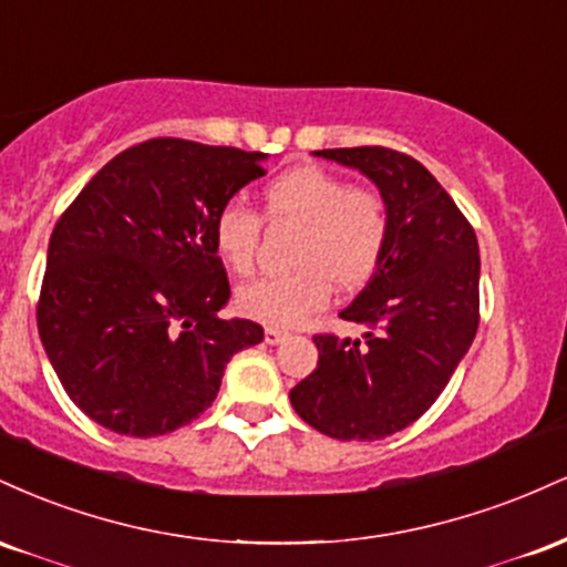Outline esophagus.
Wrapping results in <instances>:
<instances>
[{"instance_id": "esophagus-1", "label": "esophagus", "mask_w": 567, "mask_h": 567, "mask_svg": "<svg viewBox=\"0 0 567 567\" xmlns=\"http://www.w3.org/2000/svg\"><path fill=\"white\" fill-rule=\"evenodd\" d=\"M264 338H266V343H271V347H275V343H282L285 338H288V333H285V330H279V328H266L264 330Z\"/></svg>"}]
</instances>
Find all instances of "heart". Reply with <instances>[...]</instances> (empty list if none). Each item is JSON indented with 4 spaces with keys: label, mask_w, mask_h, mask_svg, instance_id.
<instances>
[{
    "label": "heart",
    "mask_w": 567,
    "mask_h": 567,
    "mask_svg": "<svg viewBox=\"0 0 567 567\" xmlns=\"http://www.w3.org/2000/svg\"><path fill=\"white\" fill-rule=\"evenodd\" d=\"M264 216L271 224L301 226L296 271L266 277L239 290L237 306L271 328H292L330 301L338 288H362L379 271L392 237L389 202L381 192L354 186L317 165L292 167L264 188ZM264 220L256 210L226 202L213 218V247L226 269L247 277L256 266Z\"/></svg>",
    "instance_id": "1"
}]
</instances>
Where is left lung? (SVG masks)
<instances>
[{"instance_id": "1", "label": "left lung", "mask_w": 567, "mask_h": 567, "mask_svg": "<svg viewBox=\"0 0 567 567\" xmlns=\"http://www.w3.org/2000/svg\"><path fill=\"white\" fill-rule=\"evenodd\" d=\"M368 175L389 202L392 237L365 290L341 311L365 341L315 336V373L290 402L336 440H383L419 421L470 351L480 324L477 234L419 159L383 146L322 148Z\"/></svg>"}]
</instances>
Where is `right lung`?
Here are the masks:
<instances>
[{
	"label": "right lung",
	"mask_w": 567,
	"mask_h": 567,
	"mask_svg": "<svg viewBox=\"0 0 567 567\" xmlns=\"http://www.w3.org/2000/svg\"><path fill=\"white\" fill-rule=\"evenodd\" d=\"M266 154L152 138L103 165L58 218L37 324L74 405L127 437L175 432L216 400L226 362L264 341L220 320L231 288L213 218Z\"/></svg>",
	"instance_id": "1"
}]
</instances>
